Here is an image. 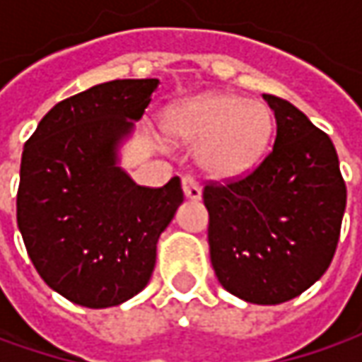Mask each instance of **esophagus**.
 Here are the masks:
<instances>
[{
    "instance_id": "esophagus-1",
    "label": "esophagus",
    "mask_w": 362,
    "mask_h": 362,
    "mask_svg": "<svg viewBox=\"0 0 362 362\" xmlns=\"http://www.w3.org/2000/svg\"><path fill=\"white\" fill-rule=\"evenodd\" d=\"M183 193H185L187 199H193V202L202 199V187H199V183H197L195 179H191V177H185V179H183Z\"/></svg>"
}]
</instances>
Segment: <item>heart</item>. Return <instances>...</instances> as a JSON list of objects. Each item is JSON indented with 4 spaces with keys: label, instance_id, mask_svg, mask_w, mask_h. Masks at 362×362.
<instances>
[{
    "label": "heart",
    "instance_id": "b5f03b06",
    "mask_svg": "<svg viewBox=\"0 0 362 362\" xmlns=\"http://www.w3.org/2000/svg\"><path fill=\"white\" fill-rule=\"evenodd\" d=\"M165 129L185 145H199L197 160L209 177L235 179L262 163L274 119L262 103L230 92H211L173 106L167 112Z\"/></svg>",
    "mask_w": 362,
    "mask_h": 362
}]
</instances>
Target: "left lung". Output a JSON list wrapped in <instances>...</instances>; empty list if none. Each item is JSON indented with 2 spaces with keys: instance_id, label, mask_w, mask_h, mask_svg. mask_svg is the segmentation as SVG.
<instances>
[{
  "instance_id": "obj_1",
  "label": "left lung",
  "mask_w": 362,
  "mask_h": 362,
  "mask_svg": "<svg viewBox=\"0 0 362 362\" xmlns=\"http://www.w3.org/2000/svg\"><path fill=\"white\" fill-rule=\"evenodd\" d=\"M276 141L256 171L209 183V256L219 284L252 304L300 296L328 270L346 207L330 136L288 100L264 94Z\"/></svg>"
}]
</instances>
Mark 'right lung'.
Masks as SVG:
<instances>
[{"label": "right lung", "mask_w": 362, "mask_h": 362, "mask_svg": "<svg viewBox=\"0 0 362 362\" xmlns=\"http://www.w3.org/2000/svg\"><path fill=\"white\" fill-rule=\"evenodd\" d=\"M157 86V78L96 84L54 106L23 146L18 228L28 256L52 290L80 306H119L139 294L183 203L179 177L141 187L119 165Z\"/></svg>", "instance_id": "add662e5"}]
</instances>
